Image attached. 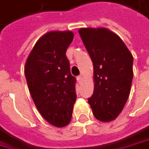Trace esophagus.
I'll return each instance as SVG.
<instances>
[{"instance_id":"esophagus-1","label":"esophagus","mask_w":149,"mask_h":149,"mask_svg":"<svg viewBox=\"0 0 149 149\" xmlns=\"http://www.w3.org/2000/svg\"><path fill=\"white\" fill-rule=\"evenodd\" d=\"M77 79L78 83H82V81H83L84 77H83V76H82V75H80V76H78V77H77Z\"/></svg>"}]
</instances>
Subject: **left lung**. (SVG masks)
Wrapping results in <instances>:
<instances>
[{
	"instance_id": "left-lung-1",
	"label": "left lung",
	"mask_w": 149,
	"mask_h": 149,
	"mask_svg": "<svg viewBox=\"0 0 149 149\" xmlns=\"http://www.w3.org/2000/svg\"><path fill=\"white\" fill-rule=\"evenodd\" d=\"M78 32L94 66V93L88 104L96 119L110 122L128 100L133 56L123 40L107 28H81Z\"/></svg>"
}]
</instances>
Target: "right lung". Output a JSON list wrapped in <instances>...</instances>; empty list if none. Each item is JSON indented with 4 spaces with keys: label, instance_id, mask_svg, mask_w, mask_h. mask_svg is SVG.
I'll use <instances>...</instances> for the list:
<instances>
[{
    "label": "right lung",
    "instance_id": "right-lung-1",
    "mask_svg": "<svg viewBox=\"0 0 149 149\" xmlns=\"http://www.w3.org/2000/svg\"><path fill=\"white\" fill-rule=\"evenodd\" d=\"M74 34L53 31L42 36L31 51L24 75L32 100L41 115L56 127L67 125L76 102V78L65 52Z\"/></svg>",
    "mask_w": 149,
    "mask_h": 149
}]
</instances>
